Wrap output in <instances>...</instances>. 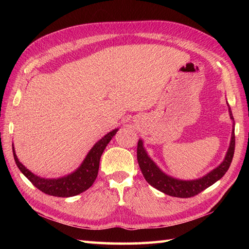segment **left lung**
Returning a JSON list of instances; mask_svg holds the SVG:
<instances>
[{
    "label": "left lung",
    "mask_w": 249,
    "mask_h": 249,
    "mask_svg": "<svg viewBox=\"0 0 249 249\" xmlns=\"http://www.w3.org/2000/svg\"><path fill=\"white\" fill-rule=\"evenodd\" d=\"M229 113L230 119L233 121V126H232L230 145L228 151H227L225 160L218 167H216L212 171L205 174L204 177L197 179L184 181V179H178L170 176H167V174L163 173L160 169V167L151 160L150 156L147 155V153L143 146V142L139 139L138 146H137V160H138L140 170L142 174H143L144 178L146 179V182L149 183L151 186L160 190V192L169 196H172V197L190 198L200 194L201 192H203L204 189L210 187L211 185H213L214 183L217 182L218 179L223 178L225 176V173L228 171V169L231 165L235 147L234 119L233 115H232L230 107Z\"/></svg>",
    "instance_id": "left-lung-1"
}]
</instances>
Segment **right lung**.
Wrapping results in <instances>:
<instances>
[{
    "instance_id": "1",
    "label": "right lung",
    "mask_w": 249,
    "mask_h": 249,
    "mask_svg": "<svg viewBox=\"0 0 249 249\" xmlns=\"http://www.w3.org/2000/svg\"><path fill=\"white\" fill-rule=\"evenodd\" d=\"M119 129H113L102 139L97 141L94 144L88 155L84 158L81 166L76 171L68 174V176L57 178H44L37 177L36 174L32 173L29 169H26L22 163L18 160L17 155L15 153L14 144H13V153L16 165L18 166L19 170L30 179V182L34 185L36 188H38L41 192L54 196V197H72L83 192H86L93 185L94 181L97 178L98 169H99V160L106 146L108 145L110 140L116 134Z\"/></svg>"
}]
</instances>
